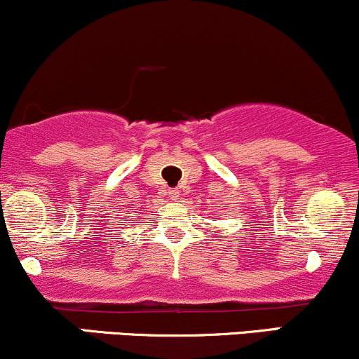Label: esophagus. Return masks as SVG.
Returning <instances> with one entry per match:
<instances>
[{
    "instance_id": "esophagus-1",
    "label": "esophagus",
    "mask_w": 359,
    "mask_h": 359,
    "mask_svg": "<svg viewBox=\"0 0 359 359\" xmlns=\"http://www.w3.org/2000/svg\"><path fill=\"white\" fill-rule=\"evenodd\" d=\"M168 197H170L172 201L179 199V197H180V192H179V189H170V191H168Z\"/></svg>"
}]
</instances>
